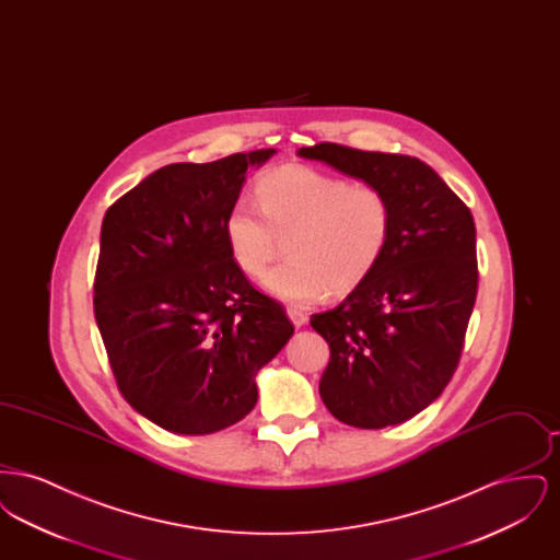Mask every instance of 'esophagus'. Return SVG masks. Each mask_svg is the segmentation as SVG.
Returning a JSON list of instances; mask_svg holds the SVG:
<instances>
[{"mask_svg":"<svg viewBox=\"0 0 560 560\" xmlns=\"http://www.w3.org/2000/svg\"><path fill=\"white\" fill-rule=\"evenodd\" d=\"M288 317L292 320L293 327H302L308 320V315L304 311H298V308H288Z\"/></svg>","mask_w":560,"mask_h":560,"instance_id":"34e87169","label":"esophagus"}]
</instances>
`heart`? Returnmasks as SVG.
Returning a JSON list of instances; mask_svg holds the SVG:
<instances>
[{"label":"heart","instance_id":"heart-1","mask_svg":"<svg viewBox=\"0 0 560 560\" xmlns=\"http://www.w3.org/2000/svg\"><path fill=\"white\" fill-rule=\"evenodd\" d=\"M256 206L237 201L224 218L233 262L249 277L265 275L288 241L290 260L262 285L290 304H313L357 290L380 265L393 206L375 185H348L306 165H283L260 178Z\"/></svg>","mask_w":560,"mask_h":560}]
</instances>
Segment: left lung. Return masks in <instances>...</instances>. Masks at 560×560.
I'll return each instance as SVG.
<instances>
[{
	"instance_id": "1",
	"label": "left lung",
	"mask_w": 560,
	"mask_h": 560,
	"mask_svg": "<svg viewBox=\"0 0 560 560\" xmlns=\"http://www.w3.org/2000/svg\"><path fill=\"white\" fill-rule=\"evenodd\" d=\"M304 160L382 188L393 233L372 275L327 313L311 317L329 345L319 393L354 428L400 424L441 397L457 368L475 308L472 213L424 161L320 142Z\"/></svg>"
}]
</instances>
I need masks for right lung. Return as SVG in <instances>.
<instances>
[{"mask_svg": "<svg viewBox=\"0 0 560 560\" xmlns=\"http://www.w3.org/2000/svg\"><path fill=\"white\" fill-rule=\"evenodd\" d=\"M275 153L165 165L105 213L94 315L121 395L163 430L243 420L256 375L292 338L283 306L249 285L224 240L247 167Z\"/></svg>", "mask_w": 560, "mask_h": 560, "instance_id": "right-lung-1", "label": "right lung"}]
</instances>
